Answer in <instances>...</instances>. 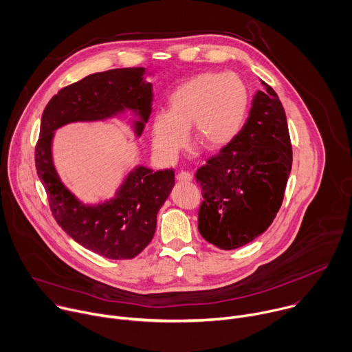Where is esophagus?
Segmentation results:
<instances>
[{
	"mask_svg": "<svg viewBox=\"0 0 352 352\" xmlns=\"http://www.w3.org/2000/svg\"><path fill=\"white\" fill-rule=\"evenodd\" d=\"M177 179L179 182H189V181H192V174L188 171H181L177 174Z\"/></svg>",
	"mask_w": 352,
	"mask_h": 352,
	"instance_id": "34e87169",
	"label": "esophagus"
}]
</instances>
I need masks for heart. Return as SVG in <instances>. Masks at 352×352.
Listing matches in <instances>:
<instances>
[{
    "label": "heart",
    "mask_w": 352,
    "mask_h": 352,
    "mask_svg": "<svg viewBox=\"0 0 352 352\" xmlns=\"http://www.w3.org/2000/svg\"><path fill=\"white\" fill-rule=\"evenodd\" d=\"M246 107V87L235 74L195 75L170 94L168 110L153 117V152L163 160H174L186 143L188 128L206 150H220L238 135Z\"/></svg>",
    "instance_id": "obj_1"
}]
</instances>
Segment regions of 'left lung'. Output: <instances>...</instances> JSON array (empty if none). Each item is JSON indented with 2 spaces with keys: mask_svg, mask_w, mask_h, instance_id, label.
<instances>
[{
  "mask_svg": "<svg viewBox=\"0 0 352 352\" xmlns=\"http://www.w3.org/2000/svg\"><path fill=\"white\" fill-rule=\"evenodd\" d=\"M234 140L196 171L204 200L197 228L220 249H236L273 223L292 166L285 111L266 83Z\"/></svg>",
  "mask_w": 352,
  "mask_h": 352,
  "instance_id": "8db88e82",
  "label": "left lung"
}]
</instances>
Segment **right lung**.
I'll use <instances>...</instances> for the list:
<instances>
[{
	"label": "right lung",
	"mask_w": 352,
	"mask_h": 352,
	"mask_svg": "<svg viewBox=\"0 0 352 352\" xmlns=\"http://www.w3.org/2000/svg\"><path fill=\"white\" fill-rule=\"evenodd\" d=\"M146 68H118L91 74L61 89L45 106L36 146L37 175L60 227L79 245L107 259H132L152 241L157 213L175 181L174 170L155 171L136 164L113 197L85 204L63 182L53 157L56 131L74 122L133 118L136 138L152 113L153 85Z\"/></svg>",
	"instance_id": "1"
}]
</instances>
